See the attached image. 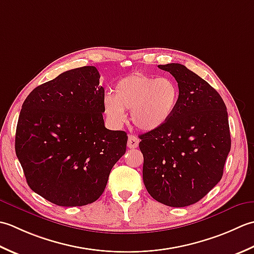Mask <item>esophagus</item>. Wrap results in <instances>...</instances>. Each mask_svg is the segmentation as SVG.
<instances>
[{
	"mask_svg": "<svg viewBox=\"0 0 254 254\" xmlns=\"http://www.w3.org/2000/svg\"><path fill=\"white\" fill-rule=\"evenodd\" d=\"M138 144H139V139L136 136H134V134H129L128 142H127L128 148L134 149V148L138 147Z\"/></svg>",
	"mask_w": 254,
	"mask_h": 254,
	"instance_id": "34e87169",
	"label": "esophagus"
}]
</instances>
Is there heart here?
<instances>
[{
  "label": "heart",
  "instance_id": "obj_1",
  "mask_svg": "<svg viewBox=\"0 0 254 254\" xmlns=\"http://www.w3.org/2000/svg\"><path fill=\"white\" fill-rule=\"evenodd\" d=\"M179 98V85L170 77L133 72L117 82L114 95L105 97L104 111L110 122L116 126L125 122V111H130L134 126L152 131L169 122Z\"/></svg>",
  "mask_w": 254,
  "mask_h": 254
}]
</instances>
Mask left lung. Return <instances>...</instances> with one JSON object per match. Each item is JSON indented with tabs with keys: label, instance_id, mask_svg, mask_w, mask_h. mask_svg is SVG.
Wrapping results in <instances>:
<instances>
[{
	"label": "left lung",
	"instance_id": "obj_1",
	"mask_svg": "<svg viewBox=\"0 0 254 254\" xmlns=\"http://www.w3.org/2000/svg\"><path fill=\"white\" fill-rule=\"evenodd\" d=\"M158 66L175 77L180 98L164 126L139 136L143 183L159 203L185 207L222 178L231 147L228 113L218 92L185 65Z\"/></svg>",
	"mask_w": 254,
	"mask_h": 254
}]
</instances>
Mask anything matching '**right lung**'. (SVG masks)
Returning a JSON list of instances; mask_svg holds the SVG:
<instances>
[{
	"label": "right lung",
	"instance_id": "obj_1",
	"mask_svg": "<svg viewBox=\"0 0 254 254\" xmlns=\"http://www.w3.org/2000/svg\"><path fill=\"white\" fill-rule=\"evenodd\" d=\"M104 87L95 66L65 71L23 103L15 151L29 188L58 206H83L104 192L126 152L127 133L104 126Z\"/></svg>",
	"mask_w": 254,
	"mask_h": 254
}]
</instances>
